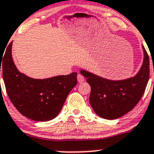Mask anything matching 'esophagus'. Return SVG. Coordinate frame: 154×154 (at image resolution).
I'll return each instance as SVG.
<instances>
[{"instance_id":"esophagus-1","label":"esophagus","mask_w":154,"mask_h":154,"mask_svg":"<svg viewBox=\"0 0 154 154\" xmlns=\"http://www.w3.org/2000/svg\"><path fill=\"white\" fill-rule=\"evenodd\" d=\"M77 80H78L79 83H81L85 81V77H83V75H81V74H78V75H77Z\"/></svg>"}]
</instances>
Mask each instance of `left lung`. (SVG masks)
<instances>
[{"label": "left lung", "mask_w": 154, "mask_h": 154, "mask_svg": "<svg viewBox=\"0 0 154 154\" xmlns=\"http://www.w3.org/2000/svg\"><path fill=\"white\" fill-rule=\"evenodd\" d=\"M144 60L134 77L121 80L103 78L86 70L80 74L91 86L89 103L94 112L103 119L114 120L131 111L139 103L147 86L150 74V61L142 47Z\"/></svg>", "instance_id": "1"}]
</instances>
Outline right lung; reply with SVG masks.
<instances>
[{"label":"right lung","mask_w":154,"mask_h":154,"mask_svg":"<svg viewBox=\"0 0 154 154\" xmlns=\"http://www.w3.org/2000/svg\"><path fill=\"white\" fill-rule=\"evenodd\" d=\"M12 45V42L6 50L0 66L11 102L21 115L31 120H52L58 116L69 92L77 85V73L45 79L31 78L15 66Z\"/></svg>","instance_id":"obj_1"}]
</instances>
